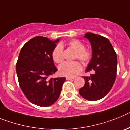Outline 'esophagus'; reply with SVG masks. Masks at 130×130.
Returning a JSON list of instances; mask_svg holds the SVG:
<instances>
[{"mask_svg":"<svg viewBox=\"0 0 130 130\" xmlns=\"http://www.w3.org/2000/svg\"><path fill=\"white\" fill-rule=\"evenodd\" d=\"M75 77H66V80H72V79H74Z\"/></svg>","mask_w":130,"mask_h":130,"instance_id":"esophagus-1","label":"esophagus"}]
</instances>
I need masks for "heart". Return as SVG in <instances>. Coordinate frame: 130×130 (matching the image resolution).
I'll list each match as a JSON object with an SVG mask.
<instances>
[{
    "label": "heart",
    "instance_id": "b5f03b06",
    "mask_svg": "<svg viewBox=\"0 0 130 130\" xmlns=\"http://www.w3.org/2000/svg\"><path fill=\"white\" fill-rule=\"evenodd\" d=\"M68 45L76 51L75 59L80 60L83 63L86 64L92 58V52L90 49H86L84 43L77 39L69 41ZM53 60L57 64H61L64 60L63 48L61 45H57L51 53ZM82 70V66L78 61L66 62L58 67V72L60 75L66 77H74L77 75Z\"/></svg>",
    "mask_w": 130,
    "mask_h": 130
}]
</instances>
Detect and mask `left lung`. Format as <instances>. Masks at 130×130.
Listing matches in <instances>:
<instances>
[{
	"instance_id": "8db88e82",
	"label": "left lung",
	"mask_w": 130,
	"mask_h": 130,
	"mask_svg": "<svg viewBox=\"0 0 130 130\" xmlns=\"http://www.w3.org/2000/svg\"><path fill=\"white\" fill-rule=\"evenodd\" d=\"M85 37L91 43L92 57L86 72H92L90 77H83L85 85L79 92L89 101H96L106 96L114 85L117 75V57L110 41L106 38L87 32Z\"/></svg>"
}]
</instances>
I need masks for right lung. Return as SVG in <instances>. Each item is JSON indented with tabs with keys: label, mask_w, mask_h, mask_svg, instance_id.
I'll return each instance as SVG.
<instances>
[{
	"label": "right lung",
	"mask_w": 130,
	"mask_h": 130,
	"mask_svg": "<svg viewBox=\"0 0 130 130\" xmlns=\"http://www.w3.org/2000/svg\"><path fill=\"white\" fill-rule=\"evenodd\" d=\"M58 41L40 36L33 38L24 45L16 63L21 89L31 103L38 106L53 105L65 81L64 77H49L57 71L51 53Z\"/></svg>",
	"instance_id": "add662e5"
}]
</instances>
